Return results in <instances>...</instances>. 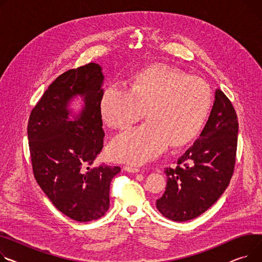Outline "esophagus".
Returning a JSON list of instances; mask_svg holds the SVG:
<instances>
[{
  "mask_svg": "<svg viewBox=\"0 0 262 262\" xmlns=\"http://www.w3.org/2000/svg\"><path fill=\"white\" fill-rule=\"evenodd\" d=\"M123 168H124V170L129 171V172H138V171H140V169H139L138 167H133V166H128V165H125Z\"/></svg>",
  "mask_w": 262,
  "mask_h": 262,
  "instance_id": "esophagus-1",
  "label": "esophagus"
}]
</instances>
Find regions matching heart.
<instances>
[{
	"instance_id": "1",
	"label": "heart",
	"mask_w": 262,
	"mask_h": 262,
	"mask_svg": "<svg viewBox=\"0 0 262 262\" xmlns=\"http://www.w3.org/2000/svg\"><path fill=\"white\" fill-rule=\"evenodd\" d=\"M210 85L164 65L138 72L128 90L111 85L100 99V113L106 123L124 128L140 119L147 121L116 135L110 143L112 159L143 164L161 155L169 145L180 147L201 132L211 113Z\"/></svg>"
}]
</instances>
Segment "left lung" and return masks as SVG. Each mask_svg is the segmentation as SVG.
<instances>
[{
  "label": "left lung",
  "mask_w": 262,
  "mask_h": 262,
  "mask_svg": "<svg viewBox=\"0 0 262 262\" xmlns=\"http://www.w3.org/2000/svg\"><path fill=\"white\" fill-rule=\"evenodd\" d=\"M238 118L230 99L216 91L214 106L200 135L177 161L165 167L166 187L156 202L173 221L194 219L208 210L228 187L235 169Z\"/></svg>",
  "instance_id": "obj_1"
}]
</instances>
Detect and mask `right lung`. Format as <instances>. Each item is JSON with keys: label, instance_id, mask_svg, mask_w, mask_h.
I'll return each instance as SVG.
<instances>
[{"label": "right lung", "instance_id": "add662e5", "mask_svg": "<svg viewBox=\"0 0 262 262\" xmlns=\"http://www.w3.org/2000/svg\"><path fill=\"white\" fill-rule=\"evenodd\" d=\"M103 74L89 63L60 75L31 110L27 124L33 176L49 200L79 222L99 219L110 207V185L119 166H92L103 148L100 99ZM84 97L77 121H68L67 103Z\"/></svg>", "mask_w": 262, "mask_h": 262}]
</instances>
